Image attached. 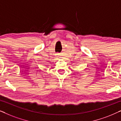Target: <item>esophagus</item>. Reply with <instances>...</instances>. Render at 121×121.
<instances>
[{
    "instance_id": "obj_1",
    "label": "esophagus",
    "mask_w": 121,
    "mask_h": 121,
    "mask_svg": "<svg viewBox=\"0 0 121 121\" xmlns=\"http://www.w3.org/2000/svg\"><path fill=\"white\" fill-rule=\"evenodd\" d=\"M55 57H56V58L58 59V58L59 57V53H56V55H55Z\"/></svg>"
}]
</instances>
